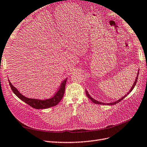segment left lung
<instances>
[{"mask_svg":"<svg viewBox=\"0 0 147 147\" xmlns=\"http://www.w3.org/2000/svg\"><path fill=\"white\" fill-rule=\"evenodd\" d=\"M139 70H138V75H137V77H136V80H135V81H134V83H133V86L131 87V88L130 89V91H129L126 95L124 96H123L122 98H120L119 99H118V100H117L116 101H115V102H110V103H105V102H100V101H97V100H96V99H95L94 98H93L90 95V94L89 93V92H87V90H86V95H87V97L89 98L90 100L93 102V103H95V104H102V105H114V104H117V103H118L119 102H120L121 101H122L123 99H124V98H125V96H127L129 93H130L133 90V89H134V86H136V83H137V81H138V75H139Z\"/></svg>","mask_w":147,"mask_h":147,"instance_id":"8db88e82","label":"left lung"}]
</instances>
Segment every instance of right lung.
<instances>
[{"label":"right lung","instance_id":"obj_1","mask_svg":"<svg viewBox=\"0 0 147 147\" xmlns=\"http://www.w3.org/2000/svg\"><path fill=\"white\" fill-rule=\"evenodd\" d=\"M67 79V78L64 80L63 81V83L60 85L59 89L58 90V91L55 93V94L51 98L46 99H33L27 98L20 93V92L17 90V88L11 84L9 80H8V82L11 90H12V91L14 92L15 95L19 99H20L22 101L25 102V103L29 105L31 107L34 109H45L54 107L60 102L64 96V91H65V86L66 84Z\"/></svg>","mask_w":147,"mask_h":147}]
</instances>
